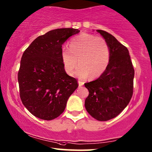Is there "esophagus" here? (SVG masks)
Segmentation results:
<instances>
[{
  "label": "esophagus",
  "instance_id": "34e87169",
  "mask_svg": "<svg viewBox=\"0 0 152 152\" xmlns=\"http://www.w3.org/2000/svg\"><path fill=\"white\" fill-rule=\"evenodd\" d=\"M78 84H79V86H82L84 84V82H81V81H78Z\"/></svg>",
  "mask_w": 152,
  "mask_h": 152
}]
</instances>
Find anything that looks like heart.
I'll return each mask as SVG.
<instances>
[{"label":"heart","instance_id":"1","mask_svg":"<svg viewBox=\"0 0 152 152\" xmlns=\"http://www.w3.org/2000/svg\"><path fill=\"white\" fill-rule=\"evenodd\" d=\"M61 58L65 70L72 75L79 64L76 75L80 78H96L103 73L110 63V50L106 41L102 37L82 33L69 43V49L63 47Z\"/></svg>","mask_w":152,"mask_h":152}]
</instances>
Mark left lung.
<instances>
[{
	"mask_svg": "<svg viewBox=\"0 0 152 152\" xmlns=\"http://www.w3.org/2000/svg\"><path fill=\"white\" fill-rule=\"evenodd\" d=\"M107 43L110 63L105 72L92 82L84 84L88 90L85 108L98 121H107L123 111L133 96L135 71L128 49L113 35L97 30Z\"/></svg>",
	"mask_w": 152,
	"mask_h": 152,
	"instance_id": "8db88e82",
	"label": "left lung"
}]
</instances>
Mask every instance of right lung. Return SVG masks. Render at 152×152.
Segmentation results:
<instances>
[{"label": "right lung", "mask_w": 152, "mask_h": 152, "mask_svg": "<svg viewBox=\"0 0 152 152\" xmlns=\"http://www.w3.org/2000/svg\"><path fill=\"white\" fill-rule=\"evenodd\" d=\"M75 28H57L37 37L20 62L18 82L23 105L32 115L52 120L64 112L69 97L77 88L76 79L65 71L62 45L77 34Z\"/></svg>", "instance_id": "add662e5"}]
</instances>
